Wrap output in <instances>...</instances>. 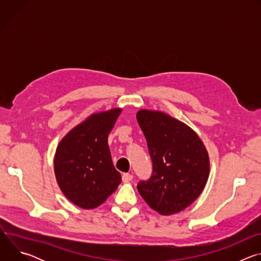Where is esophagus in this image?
<instances>
[{
  "label": "esophagus",
  "mask_w": 261,
  "mask_h": 261,
  "mask_svg": "<svg viewBox=\"0 0 261 261\" xmlns=\"http://www.w3.org/2000/svg\"><path fill=\"white\" fill-rule=\"evenodd\" d=\"M132 178H133V175L131 173H124L122 175V179L124 182H128V181L132 180Z\"/></svg>",
  "instance_id": "esophagus-1"
}]
</instances>
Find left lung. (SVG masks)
Instances as JSON below:
<instances>
[{
    "instance_id": "8db88e82",
    "label": "left lung",
    "mask_w": 261,
    "mask_h": 261,
    "mask_svg": "<svg viewBox=\"0 0 261 261\" xmlns=\"http://www.w3.org/2000/svg\"><path fill=\"white\" fill-rule=\"evenodd\" d=\"M136 119L153 162L151 177L140 180L137 190L159 214L178 213L200 195L206 184L205 147L191 128L160 111L142 109Z\"/></svg>"
}]
</instances>
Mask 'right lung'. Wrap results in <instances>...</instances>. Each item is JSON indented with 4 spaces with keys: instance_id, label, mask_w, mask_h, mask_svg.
I'll return each mask as SVG.
<instances>
[{
    "instance_id": "add662e5",
    "label": "right lung",
    "mask_w": 261,
    "mask_h": 261,
    "mask_svg": "<svg viewBox=\"0 0 261 261\" xmlns=\"http://www.w3.org/2000/svg\"><path fill=\"white\" fill-rule=\"evenodd\" d=\"M122 109L92 115L59 143L55 172L64 195L75 205L91 210L102 204L122 181L115 168L107 137Z\"/></svg>"
}]
</instances>
